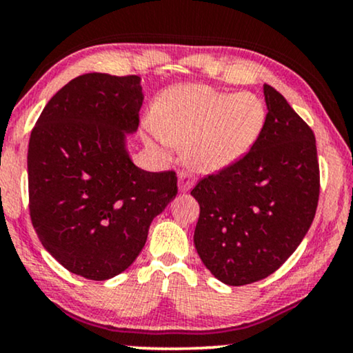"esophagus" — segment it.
Instances as JSON below:
<instances>
[{
	"label": "esophagus",
	"mask_w": 353,
	"mask_h": 353,
	"mask_svg": "<svg viewBox=\"0 0 353 353\" xmlns=\"http://www.w3.org/2000/svg\"><path fill=\"white\" fill-rule=\"evenodd\" d=\"M195 184V176L194 174L187 172V171H182L179 172V190L182 194H185V192H189L192 187Z\"/></svg>",
	"instance_id": "1"
}]
</instances>
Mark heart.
<instances>
[{"instance_id":"1","label":"heart","mask_w":353,"mask_h":353,"mask_svg":"<svg viewBox=\"0 0 353 353\" xmlns=\"http://www.w3.org/2000/svg\"><path fill=\"white\" fill-rule=\"evenodd\" d=\"M264 101L252 92H221L202 84L168 89L156 104L151 127L174 146H185L199 172H220L246 156L265 127Z\"/></svg>"}]
</instances>
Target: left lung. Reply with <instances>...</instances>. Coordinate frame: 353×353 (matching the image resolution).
<instances>
[{"label":"left lung","mask_w":353,"mask_h":353,"mask_svg":"<svg viewBox=\"0 0 353 353\" xmlns=\"http://www.w3.org/2000/svg\"><path fill=\"white\" fill-rule=\"evenodd\" d=\"M267 119L252 150L190 192L200 205L194 244L226 285L265 279L295 252L314 220L319 163L314 133L264 84Z\"/></svg>","instance_id":"obj_1"}]
</instances>
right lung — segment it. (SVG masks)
I'll return each instance as SVG.
<instances>
[{
	"label": "right lung",
	"instance_id": "1",
	"mask_svg": "<svg viewBox=\"0 0 353 353\" xmlns=\"http://www.w3.org/2000/svg\"><path fill=\"white\" fill-rule=\"evenodd\" d=\"M140 77L71 79L32 128L30 220L42 246L70 270L107 280L128 269L177 194L174 171L137 168L127 150L143 104Z\"/></svg>",
	"mask_w": 353,
	"mask_h": 353
}]
</instances>
